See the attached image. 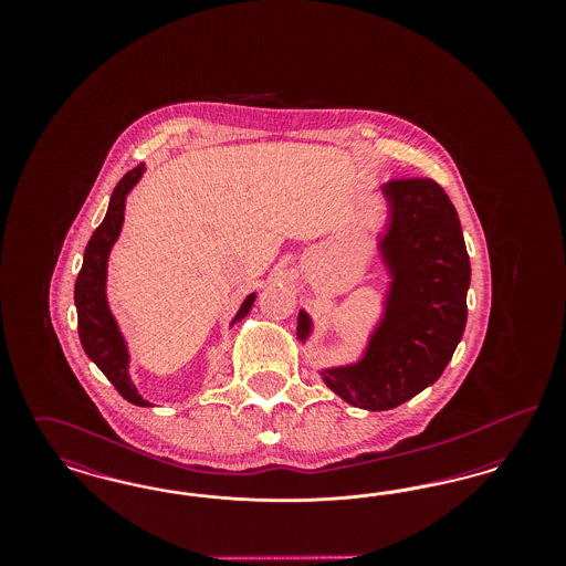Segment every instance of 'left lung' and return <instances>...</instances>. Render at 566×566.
Returning <instances> with one entry per match:
<instances>
[{
    "mask_svg": "<svg viewBox=\"0 0 566 566\" xmlns=\"http://www.w3.org/2000/svg\"><path fill=\"white\" fill-rule=\"evenodd\" d=\"M386 229L377 238L388 271L384 316L363 356L326 367L323 381L346 403L386 411L434 384L462 339L471 263L457 208L429 178L384 185ZM314 323L305 310L296 337L310 339Z\"/></svg>",
    "mask_w": 566,
    "mask_h": 566,
    "instance_id": "1",
    "label": "left lung"
}]
</instances>
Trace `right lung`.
<instances>
[{"instance_id":"obj_1","label":"right lung","mask_w":566,"mask_h":566,"mask_svg":"<svg viewBox=\"0 0 566 566\" xmlns=\"http://www.w3.org/2000/svg\"><path fill=\"white\" fill-rule=\"evenodd\" d=\"M144 171H146L144 163H139L135 169L127 171L120 178V182L112 192L106 218L102 220V224L95 229V233L86 243L82 270L76 277L74 301L78 312V335H81L82 348L86 352V356L102 369L104 376L108 377L123 399L139 407H153L150 401H146L137 392L134 379L129 376V358H132L129 348L120 333V326L109 312L108 295H106L109 250L118 240L123 229L127 195L139 182ZM254 298L256 293H250L243 298L242 307L238 310L231 324L240 323L248 316Z\"/></svg>"}]
</instances>
